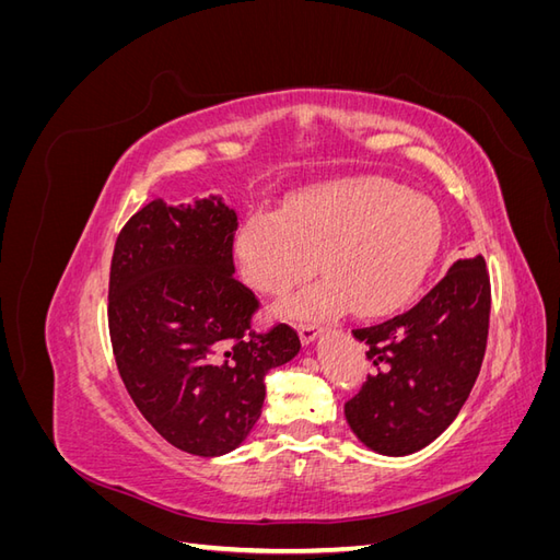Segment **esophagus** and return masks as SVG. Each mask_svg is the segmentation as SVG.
I'll use <instances>...</instances> for the list:
<instances>
[{
    "label": "esophagus",
    "mask_w": 560,
    "mask_h": 560,
    "mask_svg": "<svg viewBox=\"0 0 560 560\" xmlns=\"http://www.w3.org/2000/svg\"><path fill=\"white\" fill-rule=\"evenodd\" d=\"M296 331H299L303 343H313L315 338L319 336V327H317V325H311V322H299Z\"/></svg>",
    "instance_id": "34e87169"
}]
</instances>
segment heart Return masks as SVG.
Returning a JSON list of instances; mask_svg holds the SVG:
<instances>
[{
    "instance_id": "1",
    "label": "heart",
    "mask_w": 560,
    "mask_h": 560,
    "mask_svg": "<svg viewBox=\"0 0 560 560\" xmlns=\"http://www.w3.org/2000/svg\"><path fill=\"white\" fill-rule=\"evenodd\" d=\"M444 243L442 214L430 200L383 179L317 186L287 202L280 219L259 212L238 235L252 287L284 294L319 270L327 280L287 303L290 313H387L430 273Z\"/></svg>"
}]
</instances>
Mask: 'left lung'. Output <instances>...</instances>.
Masks as SVG:
<instances>
[{"mask_svg": "<svg viewBox=\"0 0 560 560\" xmlns=\"http://www.w3.org/2000/svg\"><path fill=\"white\" fill-rule=\"evenodd\" d=\"M486 259H460L413 308L352 329L374 364L346 401L352 432L376 453L409 455L432 444L465 406L488 343Z\"/></svg>", "mask_w": 560, "mask_h": 560, "instance_id": "8db88e82", "label": "left lung"}]
</instances>
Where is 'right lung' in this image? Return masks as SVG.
<instances>
[{"instance_id":"right-lung-1","label":"right lung","mask_w":560,"mask_h":560,"mask_svg":"<svg viewBox=\"0 0 560 560\" xmlns=\"http://www.w3.org/2000/svg\"><path fill=\"white\" fill-rule=\"evenodd\" d=\"M238 214L222 200L149 202L114 245L109 338L140 413L179 451H233L261 416L266 374L290 362L299 334L254 329L261 303L235 278Z\"/></svg>"}]
</instances>
